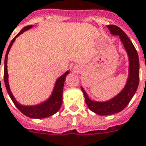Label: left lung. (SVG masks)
I'll return each mask as SVG.
<instances>
[{
  "label": "left lung",
  "instance_id": "1",
  "mask_svg": "<svg viewBox=\"0 0 146 146\" xmlns=\"http://www.w3.org/2000/svg\"><path fill=\"white\" fill-rule=\"evenodd\" d=\"M112 35L118 36L127 53L128 59V74L125 87L117 95L105 101L93 100L81 87L82 92L85 98V102L91 111L99 115H110L121 111L133 98L139 82V56L135 46L128 35L119 27L110 25H107Z\"/></svg>",
  "mask_w": 146,
  "mask_h": 146
}]
</instances>
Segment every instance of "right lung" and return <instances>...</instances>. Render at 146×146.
I'll use <instances>...</instances> for the list:
<instances>
[{
  "instance_id": "add662e5",
  "label": "right lung",
  "mask_w": 146,
  "mask_h": 146,
  "mask_svg": "<svg viewBox=\"0 0 146 146\" xmlns=\"http://www.w3.org/2000/svg\"><path fill=\"white\" fill-rule=\"evenodd\" d=\"M32 27H33V25H29V26L23 28L10 43L9 46H8V48L7 49L6 55H5V59H4V80L7 93H8L11 100L13 101V103L15 104L16 108L27 117H31V118L41 119V118L50 117L52 115L55 114L62 106V90H63V87H64V82L66 76L70 73V70H67L66 72H65L62 76H60L59 78L57 79L55 83V85H54L51 94L46 100H45L44 101L39 104H35V105H24V104L18 103L15 98L14 97L12 92L11 91V88H10L9 82H8V73H7V56H8L10 49H11V46L15 42L16 38L18 37L24 32L32 29Z\"/></svg>"
}]
</instances>
